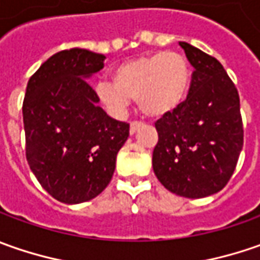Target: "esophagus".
I'll return each mask as SVG.
<instances>
[{"label": "esophagus", "instance_id": "esophagus-1", "mask_svg": "<svg viewBox=\"0 0 260 260\" xmlns=\"http://www.w3.org/2000/svg\"><path fill=\"white\" fill-rule=\"evenodd\" d=\"M142 127V124L140 123H137V121H133L132 124H130V135H135L136 132L139 130Z\"/></svg>", "mask_w": 260, "mask_h": 260}]
</instances>
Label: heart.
Here are the masks:
<instances>
[{
    "label": "heart",
    "mask_w": 260,
    "mask_h": 260,
    "mask_svg": "<svg viewBox=\"0 0 260 260\" xmlns=\"http://www.w3.org/2000/svg\"><path fill=\"white\" fill-rule=\"evenodd\" d=\"M189 82L191 72L184 56L157 52L120 63L113 71V84L100 82L95 91L113 113L124 111L135 100L142 114L160 118L182 105Z\"/></svg>",
    "instance_id": "b5f03b06"
}]
</instances>
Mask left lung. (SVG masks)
Here are the masks:
<instances>
[{
    "label": "left lung",
    "instance_id": "1",
    "mask_svg": "<svg viewBox=\"0 0 260 260\" xmlns=\"http://www.w3.org/2000/svg\"><path fill=\"white\" fill-rule=\"evenodd\" d=\"M194 68L189 92L174 113L156 121L152 165L168 191L204 198L224 188L243 147L240 100L223 65L179 42Z\"/></svg>",
    "mask_w": 260,
    "mask_h": 260
}]
</instances>
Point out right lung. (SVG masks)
<instances>
[{"instance_id": "obj_1", "label": "right lung", "mask_w": 260, "mask_h": 260, "mask_svg": "<svg viewBox=\"0 0 260 260\" xmlns=\"http://www.w3.org/2000/svg\"><path fill=\"white\" fill-rule=\"evenodd\" d=\"M104 55L69 49L50 56L28 79L23 103L25 156L49 194L81 204L110 184L128 124L107 115L86 82Z\"/></svg>"}]
</instances>
